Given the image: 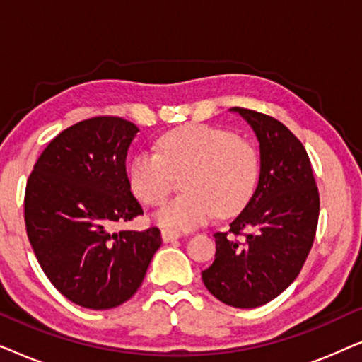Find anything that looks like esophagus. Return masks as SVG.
Returning a JSON list of instances; mask_svg holds the SVG:
<instances>
[{
	"label": "esophagus",
	"mask_w": 362,
	"mask_h": 362,
	"mask_svg": "<svg viewBox=\"0 0 362 362\" xmlns=\"http://www.w3.org/2000/svg\"><path fill=\"white\" fill-rule=\"evenodd\" d=\"M161 237L165 242H173V240H177L181 237V232L177 230H171V229H163L161 230Z\"/></svg>",
	"instance_id": "obj_1"
}]
</instances>
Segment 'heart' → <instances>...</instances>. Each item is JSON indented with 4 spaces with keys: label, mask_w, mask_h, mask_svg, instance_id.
I'll use <instances>...</instances> for the list:
<instances>
[{
    "label": "heart",
    "mask_w": 362,
    "mask_h": 362,
    "mask_svg": "<svg viewBox=\"0 0 362 362\" xmlns=\"http://www.w3.org/2000/svg\"><path fill=\"white\" fill-rule=\"evenodd\" d=\"M260 151L254 141L211 125H185L140 151L128 165V185L143 204L161 206L185 176V194L158 212L163 226L192 229L214 214L230 217L249 204L259 186Z\"/></svg>",
    "instance_id": "1"
}]
</instances>
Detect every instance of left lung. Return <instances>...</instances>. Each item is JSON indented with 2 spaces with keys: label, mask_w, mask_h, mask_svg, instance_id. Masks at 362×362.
Here are the masks:
<instances>
[{
  "label": "left lung",
  "mask_w": 362,
  "mask_h": 362,
  "mask_svg": "<svg viewBox=\"0 0 362 362\" xmlns=\"http://www.w3.org/2000/svg\"><path fill=\"white\" fill-rule=\"evenodd\" d=\"M260 143L259 186L229 230L216 232V259L202 272L206 288L234 308H257L298 276L320 216V194L301 141L276 118L230 108Z\"/></svg>",
  "instance_id": "left-lung-1"
}]
</instances>
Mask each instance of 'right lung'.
I'll list each match as a JSON object with an SVG mask.
<instances>
[{"instance_id": "add662e5", "label": "right lung", "mask_w": 362, "mask_h": 362, "mask_svg": "<svg viewBox=\"0 0 362 362\" xmlns=\"http://www.w3.org/2000/svg\"><path fill=\"white\" fill-rule=\"evenodd\" d=\"M135 123L93 117L59 133L28 177L24 222L36 259L72 303L108 310L140 288L161 245L158 227L113 230L141 216L127 176Z\"/></svg>"}]
</instances>
